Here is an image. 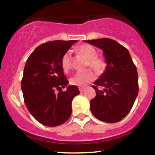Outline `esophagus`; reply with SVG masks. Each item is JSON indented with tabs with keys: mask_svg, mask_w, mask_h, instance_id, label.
I'll return each instance as SVG.
<instances>
[{
	"mask_svg": "<svg viewBox=\"0 0 155 155\" xmlns=\"http://www.w3.org/2000/svg\"><path fill=\"white\" fill-rule=\"evenodd\" d=\"M84 90H85V87H79V91L81 92H82Z\"/></svg>",
	"mask_w": 155,
	"mask_h": 155,
	"instance_id": "34e87169",
	"label": "esophagus"
}]
</instances>
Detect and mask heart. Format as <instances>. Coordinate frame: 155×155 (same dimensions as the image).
<instances>
[{
  "label": "heart",
  "mask_w": 155,
  "mask_h": 155,
  "mask_svg": "<svg viewBox=\"0 0 155 155\" xmlns=\"http://www.w3.org/2000/svg\"><path fill=\"white\" fill-rule=\"evenodd\" d=\"M80 54H81L87 60V66L91 67L96 72L101 73L105 69L106 63L101 58L96 56V50L92 46L84 44L78 48ZM61 67L63 71L68 72L71 68L70 51H66L61 58ZM96 78L95 74L91 69L76 72L70 79V82L73 85L83 87L94 81Z\"/></svg>",
  "instance_id": "heart-1"
}]
</instances>
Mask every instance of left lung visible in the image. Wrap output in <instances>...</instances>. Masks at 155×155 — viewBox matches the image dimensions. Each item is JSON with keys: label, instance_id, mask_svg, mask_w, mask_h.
Returning a JSON list of instances; mask_svg holds the SVG:
<instances>
[{"label": "left lung", "instance_id": "8db88e82", "mask_svg": "<svg viewBox=\"0 0 155 155\" xmlns=\"http://www.w3.org/2000/svg\"><path fill=\"white\" fill-rule=\"evenodd\" d=\"M104 51V72L94 81L96 95L90 101V110L97 120L114 123L127 116L138 93L136 65L128 50L118 42L104 38L85 41ZM97 86H104L99 90Z\"/></svg>", "mask_w": 155, "mask_h": 155}]
</instances>
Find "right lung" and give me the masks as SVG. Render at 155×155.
I'll return each instance as SVG.
<instances>
[{
  "label": "right lung",
  "mask_w": 155,
  "mask_h": 155,
  "mask_svg": "<svg viewBox=\"0 0 155 155\" xmlns=\"http://www.w3.org/2000/svg\"><path fill=\"white\" fill-rule=\"evenodd\" d=\"M72 41H52L41 44L27 60L21 88L28 111L44 125L55 127L63 124L71 115V103L80 93L68 81L61 67V58ZM66 87V91L61 90ZM59 92L57 94L55 90Z\"/></svg>",
  "instance_id": "add662e5"
}]
</instances>
